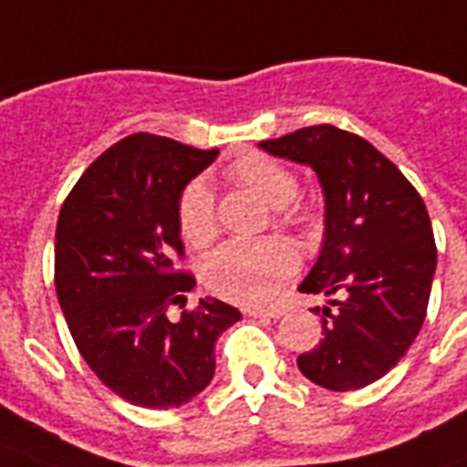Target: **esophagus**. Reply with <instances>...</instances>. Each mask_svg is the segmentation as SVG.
Listing matches in <instances>:
<instances>
[{"instance_id":"esophagus-1","label":"esophagus","mask_w":467,"mask_h":467,"mask_svg":"<svg viewBox=\"0 0 467 467\" xmlns=\"http://www.w3.org/2000/svg\"><path fill=\"white\" fill-rule=\"evenodd\" d=\"M248 317H255V319H280L285 314V305H270V306H253L248 309Z\"/></svg>"}]
</instances>
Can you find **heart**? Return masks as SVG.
I'll use <instances>...</instances> for the list:
<instances>
[{
  "label": "heart",
  "instance_id": "b5f03b06",
  "mask_svg": "<svg viewBox=\"0 0 467 467\" xmlns=\"http://www.w3.org/2000/svg\"><path fill=\"white\" fill-rule=\"evenodd\" d=\"M226 175L277 209L285 223L305 226L312 214L297 200V175L273 155L248 153L229 165ZM180 236L194 248H207L216 238L214 190L204 177L184 184L175 202ZM299 255L283 238L231 241L202 265V280L212 295L236 305H265L297 273Z\"/></svg>",
  "mask_w": 467,
  "mask_h": 467
}]
</instances>
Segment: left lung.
Returning a JSON list of instances; mask_svg holds the SVG:
<instances>
[{
  "mask_svg": "<svg viewBox=\"0 0 467 467\" xmlns=\"http://www.w3.org/2000/svg\"><path fill=\"white\" fill-rule=\"evenodd\" d=\"M260 148L309 165L327 202L324 248L299 292L334 299L317 306L324 338L297 358L299 370L334 392L380 380L426 319L436 241L424 200L372 143L331 124Z\"/></svg>",
  "mask_w": 467,
  "mask_h": 467,
  "instance_id": "8db88e82",
  "label": "left lung"
}]
</instances>
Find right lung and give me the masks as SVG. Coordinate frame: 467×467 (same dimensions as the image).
Returning a JSON list of instances; mask_svg holds the SVG:
<instances>
[{"label":"right lung","mask_w":467,"mask_h":467,"mask_svg":"<svg viewBox=\"0 0 467 467\" xmlns=\"http://www.w3.org/2000/svg\"><path fill=\"white\" fill-rule=\"evenodd\" d=\"M216 155L153 133L126 136L82 172L57 216L56 292L72 341L136 407L170 410L200 395L214 378L216 338L241 319L212 297L168 319L194 287L175 267L184 255L177 194Z\"/></svg>","instance_id":"add662e5"}]
</instances>
